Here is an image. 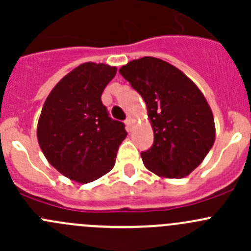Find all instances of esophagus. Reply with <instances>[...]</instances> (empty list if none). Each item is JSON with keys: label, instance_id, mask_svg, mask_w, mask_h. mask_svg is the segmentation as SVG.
<instances>
[{"label": "esophagus", "instance_id": "esophagus-1", "mask_svg": "<svg viewBox=\"0 0 251 251\" xmlns=\"http://www.w3.org/2000/svg\"><path fill=\"white\" fill-rule=\"evenodd\" d=\"M125 125H126V130L131 131V128H132V119H131V118L126 119Z\"/></svg>", "mask_w": 251, "mask_h": 251}]
</instances>
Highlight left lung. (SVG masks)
<instances>
[{"mask_svg":"<svg viewBox=\"0 0 251 251\" xmlns=\"http://www.w3.org/2000/svg\"><path fill=\"white\" fill-rule=\"evenodd\" d=\"M147 104L153 146L141 156L158 176L181 178L204 160L215 141L212 111L193 81L174 65L153 57L119 70Z\"/></svg>","mask_w":251,"mask_h":251,"instance_id":"obj_1","label":"left lung"}]
</instances>
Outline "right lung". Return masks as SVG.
Returning a JSON list of instances; mask_svg holds the SVG:
<instances>
[{
	"label": "right lung",
	"instance_id": "obj_1",
	"mask_svg": "<svg viewBox=\"0 0 251 251\" xmlns=\"http://www.w3.org/2000/svg\"><path fill=\"white\" fill-rule=\"evenodd\" d=\"M116 68L88 62L65 75L48 95L37 140L53 168L68 178L88 183L113 169L125 140L124 123L113 120L102 103Z\"/></svg>",
	"mask_w": 251,
	"mask_h": 251
}]
</instances>
